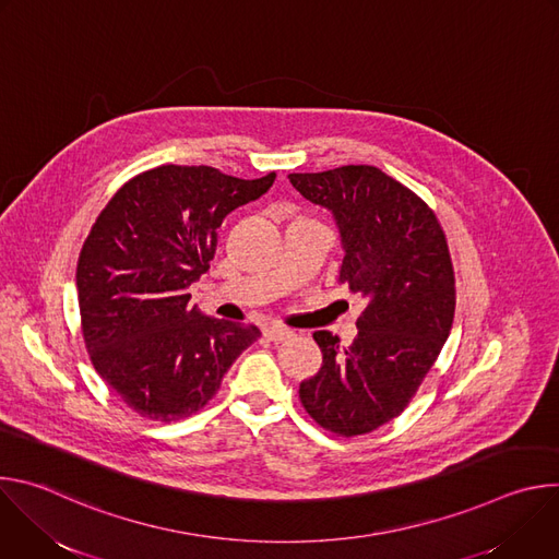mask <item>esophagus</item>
<instances>
[{"mask_svg": "<svg viewBox=\"0 0 559 559\" xmlns=\"http://www.w3.org/2000/svg\"><path fill=\"white\" fill-rule=\"evenodd\" d=\"M263 334H265L270 341H274V343H281V341H287V338L294 336V332L287 330V328H283V325H265V328H263Z\"/></svg>", "mask_w": 559, "mask_h": 559, "instance_id": "34e87169", "label": "esophagus"}]
</instances>
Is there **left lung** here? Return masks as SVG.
<instances>
[{
	"label": "left lung",
	"mask_w": 559,
	"mask_h": 559,
	"mask_svg": "<svg viewBox=\"0 0 559 559\" xmlns=\"http://www.w3.org/2000/svg\"><path fill=\"white\" fill-rule=\"evenodd\" d=\"M289 183L334 214L345 250L338 281L367 300L349 347L313 334L323 367L300 382V403L338 436L369 433L405 412L449 338L447 238L420 197L373 166L289 175Z\"/></svg>",
	"instance_id": "8db88e82"
}]
</instances>
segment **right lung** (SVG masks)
<instances>
[{
    "label": "right lung",
    "mask_w": 559,
    "mask_h": 559,
    "mask_svg": "<svg viewBox=\"0 0 559 559\" xmlns=\"http://www.w3.org/2000/svg\"><path fill=\"white\" fill-rule=\"evenodd\" d=\"M274 179L162 166L130 179L93 225L76 263L84 341L99 376L143 418L197 414L261 336L190 307L188 287L210 270L223 218Z\"/></svg>",
    "instance_id": "add662e5"
}]
</instances>
